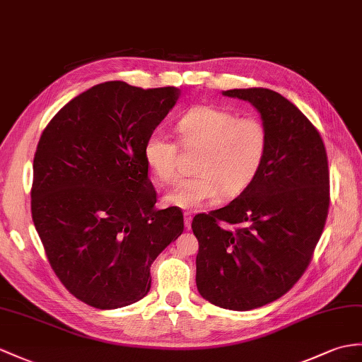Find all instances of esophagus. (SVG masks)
I'll use <instances>...</instances> for the list:
<instances>
[{
	"label": "esophagus",
	"instance_id": "1",
	"mask_svg": "<svg viewBox=\"0 0 362 362\" xmlns=\"http://www.w3.org/2000/svg\"><path fill=\"white\" fill-rule=\"evenodd\" d=\"M184 226H186L187 230H190V228H192V215L189 214V211L184 214Z\"/></svg>",
	"mask_w": 362,
	"mask_h": 362
}]
</instances>
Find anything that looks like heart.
Wrapping results in <instances>:
<instances>
[{
    "instance_id": "heart-1",
    "label": "heart",
    "mask_w": 362,
    "mask_h": 362,
    "mask_svg": "<svg viewBox=\"0 0 362 362\" xmlns=\"http://www.w3.org/2000/svg\"><path fill=\"white\" fill-rule=\"evenodd\" d=\"M181 146L198 152L193 164L195 176L184 180L165 195V202L195 210L214 201L236 198L257 178L269 148L267 127L258 118H238V115L214 105H198L176 122ZM178 144L161 129L148 134L143 146L147 169L161 184L178 178Z\"/></svg>"
}]
</instances>
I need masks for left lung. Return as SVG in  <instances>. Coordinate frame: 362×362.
Returning <instances> with one entry per match:
<instances>
[{
  "instance_id": "1",
  "label": "left lung",
  "mask_w": 362,
  "mask_h": 362,
  "mask_svg": "<svg viewBox=\"0 0 362 362\" xmlns=\"http://www.w3.org/2000/svg\"><path fill=\"white\" fill-rule=\"evenodd\" d=\"M223 95L259 112L269 148L240 197L193 218L197 287L209 303L245 312L287 293L305 272L327 219L329 164L320 132L283 95L262 87Z\"/></svg>"
}]
</instances>
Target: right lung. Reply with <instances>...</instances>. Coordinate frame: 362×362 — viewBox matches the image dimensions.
<instances>
[{"label": "right lung", "mask_w": 362, "mask_h": 362, "mask_svg": "<svg viewBox=\"0 0 362 362\" xmlns=\"http://www.w3.org/2000/svg\"><path fill=\"white\" fill-rule=\"evenodd\" d=\"M180 98L176 87L107 81L69 101L33 158L32 219L61 283L101 310L151 290V266L184 230L182 211L156 210L144 141Z\"/></svg>", "instance_id": "1"}]
</instances>
